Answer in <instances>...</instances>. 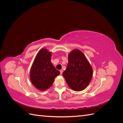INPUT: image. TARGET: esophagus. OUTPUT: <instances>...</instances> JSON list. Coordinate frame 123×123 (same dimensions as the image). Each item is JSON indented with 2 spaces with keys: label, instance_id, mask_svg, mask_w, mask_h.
<instances>
[{
  "label": "esophagus",
  "instance_id": "obj_1",
  "mask_svg": "<svg viewBox=\"0 0 123 123\" xmlns=\"http://www.w3.org/2000/svg\"><path fill=\"white\" fill-rule=\"evenodd\" d=\"M62 72H63V71H62V70H60V73H61V74L62 75Z\"/></svg>",
  "mask_w": 123,
  "mask_h": 123
}]
</instances>
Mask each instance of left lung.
<instances>
[{
	"mask_svg": "<svg viewBox=\"0 0 123 123\" xmlns=\"http://www.w3.org/2000/svg\"><path fill=\"white\" fill-rule=\"evenodd\" d=\"M62 75L69 87L73 90H83L90 83L93 69L83 52L74 49L68 54L67 67Z\"/></svg>",
	"mask_w": 123,
	"mask_h": 123,
	"instance_id": "obj_1",
	"label": "left lung"
}]
</instances>
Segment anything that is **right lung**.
<instances>
[{
    "label": "right lung",
    "instance_id": "obj_1",
    "mask_svg": "<svg viewBox=\"0 0 123 123\" xmlns=\"http://www.w3.org/2000/svg\"><path fill=\"white\" fill-rule=\"evenodd\" d=\"M51 55L52 53L45 48L40 50L30 70L31 83L40 91L49 88L53 84L55 78L60 74L51 62Z\"/></svg>",
    "mask_w": 123,
    "mask_h": 123
}]
</instances>
